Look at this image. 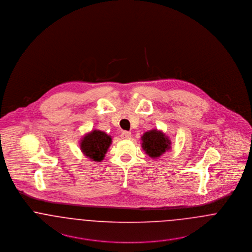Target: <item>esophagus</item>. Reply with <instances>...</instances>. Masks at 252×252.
<instances>
[{"label":"esophagus","mask_w":252,"mask_h":252,"mask_svg":"<svg viewBox=\"0 0 252 252\" xmlns=\"http://www.w3.org/2000/svg\"><path fill=\"white\" fill-rule=\"evenodd\" d=\"M121 138L124 140H128L131 138V132L123 131L121 133Z\"/></svg>","instance_id":"34e87169"}]
</instances>
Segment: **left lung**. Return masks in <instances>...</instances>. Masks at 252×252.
Segmentation results:
<instances>
[{
    "mask_svg": "<svg viewBox=\"0 0 252 252\" xmlns=\"http://www.w3.org/2000/svg\"><path fill=\"white\" fill-rule=\"evenodd\" d=\"M142 146L145 153L155 158L170 149V141L162 132L153 129L145 132L142 136Z\"/></svg>",
    "mask_w": 252,
    "mask_h": 252,
    "instance_id": "obj_1",
    "label": "left lung"
}]
</instances>
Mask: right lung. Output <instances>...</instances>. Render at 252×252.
Masks as SVG:
<instances>
[{
  "label": "right lung",
  "mask_w": 252,
  "mask_h": 252,
  "mask_svg": "<svg viewBox=\"0 0 252 252\" xmlns=\"http://www.w3.org/2000/svg\"><path fill=\"white\" fill-rule=\"evenodd\" d=\"M111 144V138L100 130L87 134L81 141V150L86 156L94 161H101Z\"/></svg>",
  "instance_id": "right-lung-1"
}]
</instances>
